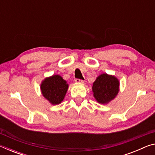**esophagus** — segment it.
I'll list each match as a JSON object with an SVG mask.
<instances>
[{
	"label": "esophagus",
	"instance_id": "obj_1",
	"mask_svg": "<svg viewBox=\"0 0 155 155\" xmlns=\"http://www.w3.org/2000/svg\"><path fill=\"white\" fill-rule=\"evenodd\" d=\"M74 81H75V82L77 83H83L84 82H85V81H84V80L78 79V78H75Z\"/></svg>",
	"mask_w": 155,
	"mask_h": 155
}]
</instances>
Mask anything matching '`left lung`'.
<instances>
[{
    "label": "left lung",
    "mask_w": 155,
    "mask_h": 155,
    "mask_svg": "<svg viewBox=\"0 0 155 155\" xmlns=\"http://www.w3.org/2000/svg\"><path fill=\"white\" fill-rule=\"evenodd\" d=\"M119 85V81L114 76L106 73L102 74L96 78L93 83L94 97L99 103H109L118 94Z\"/></svg>",
    "instance_id": "1"
}]
</instances>
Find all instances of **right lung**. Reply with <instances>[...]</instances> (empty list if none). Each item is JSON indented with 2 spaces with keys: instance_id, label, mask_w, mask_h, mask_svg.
<instances>
[{
  "instance_id": "right-lung-1",
  "label": "right lung",
  "mask_w": 155,
  "mask_h": 155,
  "mask_svg": "<svg viewBox=\"0 0 155 155\" xmlns=\"http://www.w3.org/2000/svg\"><path fill=\"white\" fill-rule=\"evenodd\" d=\"M41 91L43 96L52 104L61 103L66 94L68 84L59 75L47 77L41 82Z\"/></svg>"
}]
</instances>
